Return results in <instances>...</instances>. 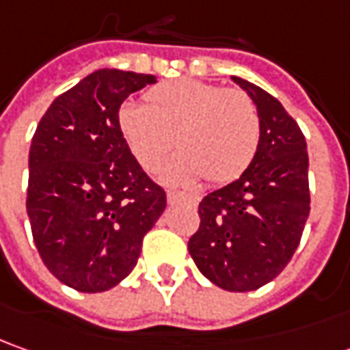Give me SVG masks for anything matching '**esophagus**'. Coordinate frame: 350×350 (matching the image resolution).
<instances>
[{"instance_id": "esophagus-1", "label": "esophagus", "mask_w": 350, "mask_h": 350, "mask_svg": "<svg viewBox=\"0 0 350 350\" xmlns=\"http://www.w3.org/2000/svg\"><path fill=\"white\" fill-rule=\"evenodd\" d=\"M168 201H176V199H186L187 203H191V205H196L198 203V199L193 198V196H187V193H182V191H176V189H170L168 193Z\"/></svg>"}]
</instances>
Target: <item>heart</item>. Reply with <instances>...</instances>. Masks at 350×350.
<instances>
[{
  "label": "heart",
  "instance_id": "obj_1",
  "mask_svg": "<svg viewBox=\"0 0 350 350\" xmlns=\"http://www.w3.org/2000/svg\"><path fill=\"white\" fill-rule=\"evenodd\" d=\"M120 133L145 170H157L172 145L174 161L166 180L211 186L234 182L254 163L261 139L256 103L246 92L196 79L152 87L145 106L126 104L118 112Z\"/></svg>",
  "mask_w": 350,
  "mask_h": 350
}]
</instances>
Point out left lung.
I'll use <instances>...</instances> for the list:
<instances>
[{"label":"left lung","mask_w":350,"mask_h":350,"mask_svg":"<svg viewBox=\"0 0 350 350\" xmlns=\"http://www.w3.org/2000/svg\"><path fill=\"white\" fill-rule=\"evenodd\" d=\"M256 103L261 139L254 163L199 203L187 250L211 283L247 293L273 281L300 244L310 215L306 139L275 96L232 77Z\"/></svg>","instance_id":"1"}]
</instances>
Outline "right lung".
<instances>
[{
	"label": "right lung",
	"mask_w": 350,
	"mask_h": 350,
	"mask_svg": "<svg viewBox=\"0 0 350 350\" xmlns=\"http://www.w3.org/2000/svg\"><path fill=\"white\" fill-rule=\"evenodd\" d=\"M154 75L98 69L55 98L32 135L27 213L48 271L79 293L133 271L166 193L139 166L118 112Z\"/></svg>",
	"instance_id": "right-lung-1"
}]
</instances>
